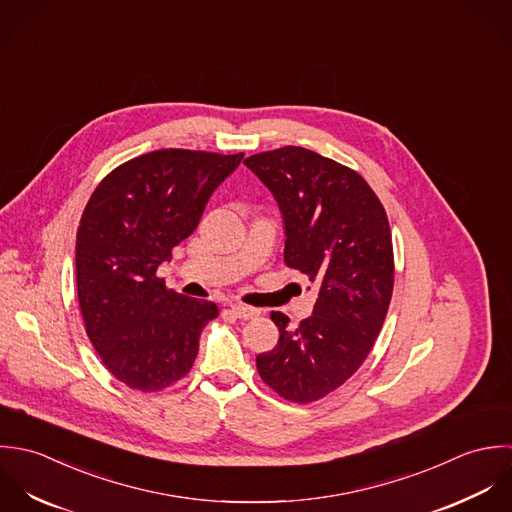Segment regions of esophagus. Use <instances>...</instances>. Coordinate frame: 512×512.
I'll use <instances>...</instances> for the list:
<instances>
[{"label": "esophagus", "mask_w": 512, "mask_h": 512, "mask_svg": "<svg viewBox=\"0 0 512 512\" xmlns=\"http://www.w3.org/2000/svg\"><path fill=\"white\" fill-rule=\"evenodd\" d=\"M231 314H235L237 318H241V320H251V318H255L257 314H259V310L253 307H247V305H233L231 307Z\"/></svg>", "instance_id": "obj_1"}]
</instances>
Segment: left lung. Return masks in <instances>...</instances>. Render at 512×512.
<instances>
[{"instance_id": "left-lung-1", "label": "left lung", "mask_w": 512, "mask_h": 512, "mask_svg": "<svg viewBox=\"0 0 512 512\" xmlns=\"http://www.w3.org/2000/svg\"><path fill=\"white\" fill-rule=\"evenodd\" d=\"M243 164L273 192L285 217V265L318 285L297 328L271 312L277 346L257 356L261 380L293 404L340 388L370 354L394 291L388 215L368 182L301 146L253 154Z\"/></svg>"}]
</instances>
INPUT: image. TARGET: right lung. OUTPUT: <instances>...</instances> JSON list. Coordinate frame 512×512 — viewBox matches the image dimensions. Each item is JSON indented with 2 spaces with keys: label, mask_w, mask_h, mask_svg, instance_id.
Returning a JSON list of instances; mask_svg holds the SVG:
<instances>
[{
  "label": "right lung",
  "mask_w": 512,
  "mask_h": 512,
  "mask_svg": "<svg viewBox=\"0 0 512 512\" xmlns=\"http://www.w3.org/2000/svg\"><path fill=\"white\" fill-rule=\"evenodd\" d=\"M241 154L164 148L106 174L77 229V293L104 368L138 392H162L194 366L211 301L178 295L158 277L194 233L213 190Z\"/></svg>",
  "instance_id": "right-lung-1"
}]
</instances>
